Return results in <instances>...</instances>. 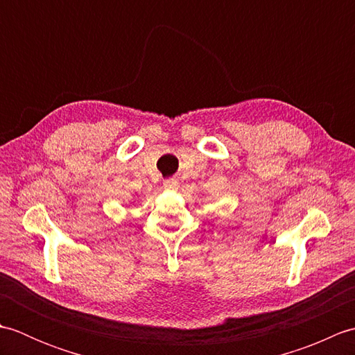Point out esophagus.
<instances>
[{
  "label": "esophagus",
  "mask_w": 355,
  "mask_h": 355,
  "mask_svg": "<svg viewBox=\"0 0 355 355\" xmlns=\"http://www.w3.org/2000/svg\"><path fill=\"white\" fill-rule=\"evenodd\" d=\"M163 187H164L166 191H175L177 187H178V182H177V180H173V178L164 180V182H163Z\"/></svg>",
  "instance_id": "obj_1"
}]
</instances>
